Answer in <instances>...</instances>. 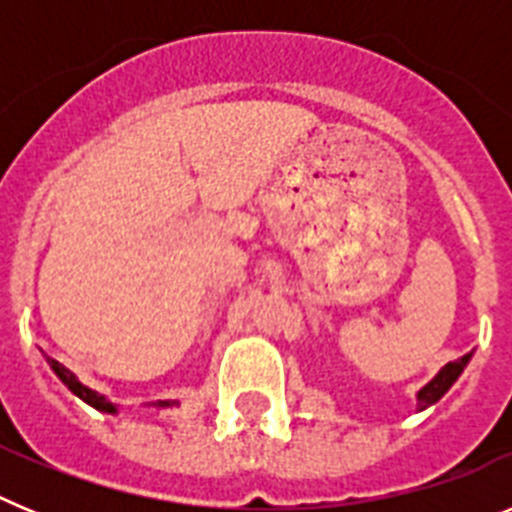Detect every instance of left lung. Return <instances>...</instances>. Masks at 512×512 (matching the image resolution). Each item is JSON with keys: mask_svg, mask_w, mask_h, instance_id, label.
<instances>
[{"mask_svg": "<svg viewBox=\"0 0 512 512\" xmlns=\"http://www.w3.org/2000/svg\"><path fill=\"white\" fill-rule=\"evenodd\" d=\"M469 359H472V354H464L461 359L449 361L446 366H441V372H438L431 382L425 384V387H420L418 390V410H425V408H431V405H436V402L451 390V384L461 377V372L467 369Z\"/></svg>", "mask_w": 512, "mask_h": 512, "instance_id": "obj_1", "label": "left lung"}]
</instances>
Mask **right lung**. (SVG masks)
<instances>
[{"mask_svg": "<svg viewBox=\"0 0 512 512\" xmlns=\"http://www.w3.org/2000/svg\"><path fill=\"white\" fill-rule=\"evenodd\" d=\"M45 361L51 364V369H53V372H56V377L61 379V382L66 384V387H69V390L74 392V395L79 397V400H84V402H87V405H92V408L99 410V413L117 415V405H115V402H110L104 395L94 392L92 387H87V384H81L79 377H76L74 372H69V369H66V366H63V364H58L56 359H48V356H45ZM151 405H153V408L166 410V408H174V405H179V402H176V400H158V402H151Z\"/></svg>", "mask_w": 512, "mask_h": 512, "instance_id": "obj_1", "label": "right lung"}]
</instances>
